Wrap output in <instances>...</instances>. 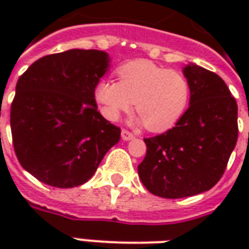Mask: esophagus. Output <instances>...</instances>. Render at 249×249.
<instances>
[{
	"label": "esophagus",
	"mask_w": 249,
	"mask_h": 249,
	"mask_svg": "<svg viewBox=\"0 0 249 249\" xmlns=\"http://www.w3.org/2000/svg\"><path fill=\"white\" fill-rule=\"evenodd\" d=\"M121 137H123V140L124 141H129V140H133V139H135L133 133H130V132H128L126 129L121 130Z\"/></svg>",
	"instance_id": "obj_1"
}]
</instances>
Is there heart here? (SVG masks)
Returning a JSON list of instances; mask_svg holds the SVG:
<instances>
[{
	"mask_svg": "<svg viewBox=\"0 0 249 249\" xmlns=\"http://www.w3.org/2000/svg\"><path fill=\"white\" fill-rule=\"evenodd\" d=\"M119 82L108 78L94 85V100L105 119L116 121L135 104V124L164 132L178 124L188 108L191 87L181 71L165 69L148 60L126 62L116 71Z\"/></svg>",
	"mask_w": 249,
	"mask_h": 249,
	"instance_id": "obj_1",
	"label": "heart"
}]
</instances>
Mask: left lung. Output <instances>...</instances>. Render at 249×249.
Returning <instances> with one entry per match:
<instances>
[{"label":"left lung","instance_id":"obj_1","mask_svg":"<svg viewBox=\"0 0 249 249\" xmlns=\"http://www.w3.org/2000/svg\"><path fill=\"white\" fill-rule=\"evenodd\" d=\"M189 107L172 129L144 139L137 167L144 187L164 198L195 196L219 181L237 141V104L216 73L189 62Z\"/></svg>","mask_w":249,"mask_h":249}]
</instances>
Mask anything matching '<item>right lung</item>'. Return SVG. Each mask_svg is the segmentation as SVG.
<instances>
[{
    "label": "right lung",
    "mask_w": 249,
    "mask_h": 249,
    "mask_svg": "<svg viewBox=\"0 0 249 249\" xmlns=\"http://www.w3.org/2000/svg\"><path fill=\"white\" fill-rule=\"evenodd\" d=\"M109 66L107 52L71 49L37 60L18 78L10 109L13 145L37 180L78 187L120 141L121 130L100 114L93 94Z\"/></svg>",
    "instance_id": "add662e5"
}]
</instances>
